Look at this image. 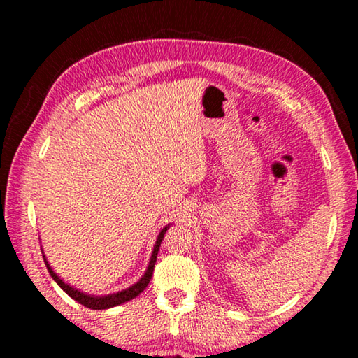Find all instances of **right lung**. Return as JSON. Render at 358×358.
Returning a JSON list of instances; mask_svg holds the SVG:
<instances>
[{"label":"right lung","instance_id":"add662e5","mask_svg":"<svg viewBox=\"0 0 358 358\" xmlns=\"http://www.w3.org/2000/svg\"><path fill=\"white\" fill-rule=\"evenodd\" d=\"M172 224H167L166 227L161 229L159 235H157V238L155 241V246H153V251H151V257H150V262L147 270H145L143 276L138 280L136 284H132V286L126 287L123 290H118V292H113V294H108V295H92V294H87L83 292L80 289H76L74 286H71L66 281H63L62 278H59L53 268L48 264V260L44 254V250L41 248L42 251V257H44V262L47 265V270L50 276L53 278V281H55L59 287H62L66 294H68L71 299H74L76 301L80 303V305L90 308V310H108V308H113V306H118V305H123V303L129 301L132 299H136L138 294H142L145 287L148 286V282L151 280V275H153V270H155V264H156V257H157V251H159V246H161V241L164 238V234L167 232V229L171 227Z\"/></svg>","mask_w":358,"mask_h":358}]
</instances>
